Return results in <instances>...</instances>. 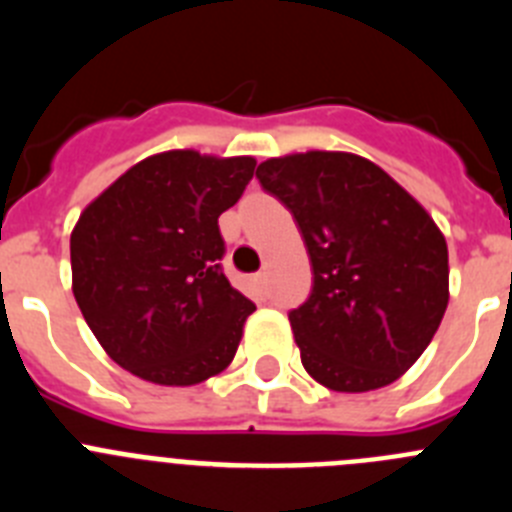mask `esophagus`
I'll list each match as a JSON object with an SVG mask.
<instances>
[{
  "instance_id": "obj_1",
  "label": "esophagus",
  "mask_w": 512,
  "mask_h": 512,
  "mask_svg": "<svg viewBox=\"0 0 512 512\" xmlns=\"http://www.w3.org/2000/svg\"><path fill=\"white\" fill-rule=\"evenodd\" d=\"M253 282H256V287H259L261 295H266V274H264V271H261V274H256V277H253Z\"/></svg>"
}]
</instances>
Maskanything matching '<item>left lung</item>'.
Masks as SVG:
<instances>
[{"mask_svg":"<svg viewBox=\"0 0 512 512\" xmlns=\"http://www.w3.org/2000/svg\"><path fill=\"white\" fill-rule=\"evenodd\" d=\"M256 179L292 212L310 256V297L289 310L307 374L336 392L395 382L449 305V248L433 217L354 153L269 158Z\"/></svg>","mask_w":512,"mask_h":512,"instance_id":"left-lung-1","label":"left lung"}]
</instances>
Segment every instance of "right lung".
Returning a JSON list of instances; mask_svg holds the SVG:
<instances>
[{"instance_id": "obj_1", "label": "right lung", "mask_w": 512, "mask_h": 512, "mask_svg": "<svg viewBox=\"0 0 512 512\" xmlns=\"http://www.w3.org/2000/svg\"><path fill=\"white\" fill-rule=\"evenodd\" d=\"M253 169L251 156L158 153L81 212L71 233L76 305L135 377L189 387L233 361L256 305L223 274L217 217L241 200Z\"/></svg>"}]
</instances>
